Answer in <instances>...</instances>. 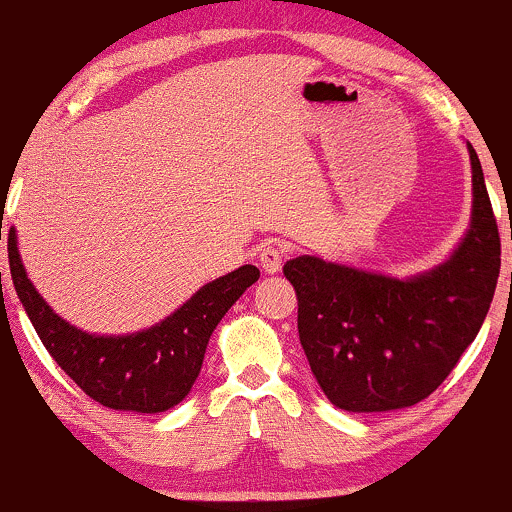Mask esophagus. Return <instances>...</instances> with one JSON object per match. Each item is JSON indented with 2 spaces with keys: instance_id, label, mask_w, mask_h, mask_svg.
Masks as SVG:
<instances>
[{
  "instance_id": "obj_1",
  "label": "esophagus",
  "mask_w": 512,
  "mask_h": 512,
  "mask_svg": "<svg viewBox=\"0 0 512 512\" xmlns=\"http://www.w3.org/2000/svg\"><path fill=\"white\" fill-rule=\"evenodd\" d=\"M284 257H286V248L279 243H267L264 248L260 250V264L262 269L267 274H276L281 269V264H284Z\"/></svg>"
}]
</instances>
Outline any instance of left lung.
Returning <instances> with one entry per match:
<instances>
[{
	"label": "left lung",
	"mask_w": 512,
	"mask_h": 512,
	"mask_svg": "<svg viewBox=\"0 0 512 512\" xmlns=\"http://www.w3.org/2000/svg\"><path fill=\"white\" fill-rule=\"evenodd\" d=\"M472 223L450 260L409 279L301 255L284 264L298 337L334 407L390 411L438 390L481 330L501 272V236L477 151Z\"/></svg>",
	"instance_id": "obj_1"
}]
</instances>
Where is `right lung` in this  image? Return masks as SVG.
<instances>
[{
  "mask_svg": "<svg viewBox=\"0 0 512 512\" xmlns=\"http://www.w3.org/2000/svg\"><path fill=\"white\" fill-rule=\"evenodd\" d=\"M9 267L16 296L57 366L103 407L142 414L166 411L187 397L202 370L211 332L245 289L260 279V269L243 264L209 281L149 330L98 337L62 320L35 291L19 257L14 228L9 231Z\"/></svg>",
  "mask_w": 512,
  "mask_h": 512,
  "instance_id": "right-lung-1",
  "label": "right lung"
}]
</instances>
